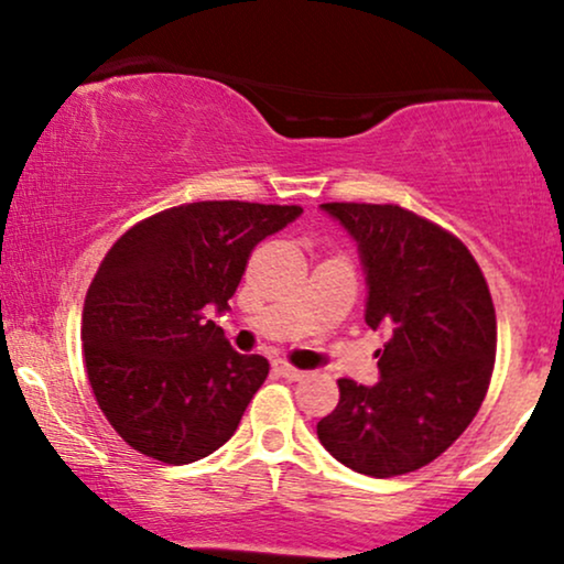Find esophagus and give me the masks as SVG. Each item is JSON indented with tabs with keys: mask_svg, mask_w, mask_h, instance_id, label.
Here are the masks:
<instances>
[{
	"mask_svg": "<svg viewBox=\"0 0 564 564\" xmlns=\"http://www.w3.org/2000/svg\"><path fill=\"white\" fill-rule=\"evenodd\" d=\"M273 371L278 373V377H283V379H289V381H300V379L307 377V373H304L302 368L289 366L286 360H275V364H273Z\"/></svg>",
	"mask_w": 564,
	"mask_h": 564,
	"instance_id": "1",
	"label": "esophagus"
}]
</instances>
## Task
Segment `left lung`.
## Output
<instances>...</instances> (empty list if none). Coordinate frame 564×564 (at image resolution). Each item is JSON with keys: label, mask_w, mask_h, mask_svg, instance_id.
Returning <instances> with one entry per match:
<instances>
[{"label": "left lung", "mask_w": 564, "mask_h": 564, "mask_svg": "<svg viewBox=\"0 0 564 564\" xmlns=\"http://www.w3.org/2000/svg\"><path fill=\"white\" fill-rule=\"evenodd\" d=\"M358 241L366 323L390 328L379 384L339 379V403L318 422L336 462L394 477L435 462L480 411L496 364V307L471 251L398 204H321Z\"/></svg>", "instance_id": "8db88e82"}]
</instances>
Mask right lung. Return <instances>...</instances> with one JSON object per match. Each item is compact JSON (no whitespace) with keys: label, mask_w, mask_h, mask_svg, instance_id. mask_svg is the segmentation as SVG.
<instances>
[{"label":"right lung","mask_w":564,"mask_h":564,"mask_svg":"<svg viewBox=\"0 0 564 564\" xmlns=\"http://www.w3.org/2000/svg\"><path fill=\"white\" fill-rule=\"evenodd\" d=\"M300 215L196 200L140 219L102 257L84 300V366L108 424L142 456L180 467L238 430L270 364L236 352L206 310H228L254 246Z\"/></svg>","instance_id":"add662e5"}]
</instances>
